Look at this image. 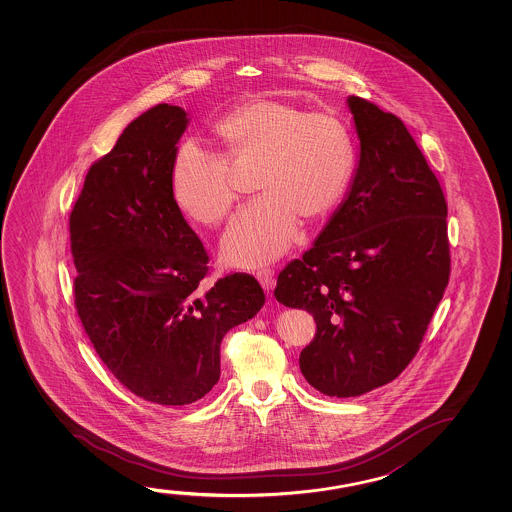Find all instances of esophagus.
<instances>
[{
  "label": "esophagus",
  "mask_w": 512,
  "mask_h": 512,
  "mask_svg": "<svg viewBox=\"0 0 512 512\" xmlns=\"http://www.w3.org/2000/svg\"><path fill=\"white\" fill-rule=\"evenodd\" d=\"M255 277L259 280L260 285L264 287V291H268L269 293V291L275 287V271H273V269H259V271L255 273Z\"/></svg>",
  "instance_id": "1"
}]
</instances>
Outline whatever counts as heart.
Wrapping results in <instances>:
<instances>
[{
  "mask_svg": "<svg viewBox=\"0 0 512 512\" xmlns=\"http://www.w3.org/2000/svg\"><path fill=\"white\" fill-rule=\"evenodd\" d=\"M214 137L228 160L193 141L180 144L171 160L169 189L185 218L218 227L239 200L230 164H259L255 187L262 198L244 209L223 237V259L234 266L255 268L282 255L293 243L298 219L314 223L336 209L355 169L348 126L296 101H244L214 126Z\"/></svg>",
  "mask_w": 512,
  "mask_h": 512,
  "instance_id": "1",
  "label": "heart"
}]
</instances>
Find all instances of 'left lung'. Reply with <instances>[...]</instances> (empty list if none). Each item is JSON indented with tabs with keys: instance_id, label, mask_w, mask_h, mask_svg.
Wrapping results in <instances>:
<instances>
[{
	"instance_id": "left-lung-1",
	"label": "left lung",
	"mask_w": 512,
	"mask_h": 512,
	"mask_svg": "<svg viewBox=\"0 0 512 512\" xmlns=\"http://www.w3.org/2000/svg\"><path fill=\"white\" fill-rule=\"evenodd\" d=\"M361 159L352 189L275 298L316 319L300 353L310 386L337 398L386 386L416 357L450 280L448 205L407 126L350 96Z\"/></svg>"
}]
</instances>
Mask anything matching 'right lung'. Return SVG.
<instances>
[{
    "mask_svg": "<svg viewBox=\"0 0 512 512\" xmlns=\"http://www.w3.org/2000/svg\"><path fill=\"white\" fill-rule=\"evenodd\" d=\"M184 109L160 103L94 160L69 214L75 307L103 364L146 402L189 405L219 380V346L266 302L234 273L207 291L209 253L187 225L169 169Z\"/></svg>",
    "mask_w": 512,
    "mask_h": 512,
    "instance_id": "1",
    "label": "right lung"
}]
</instances>
